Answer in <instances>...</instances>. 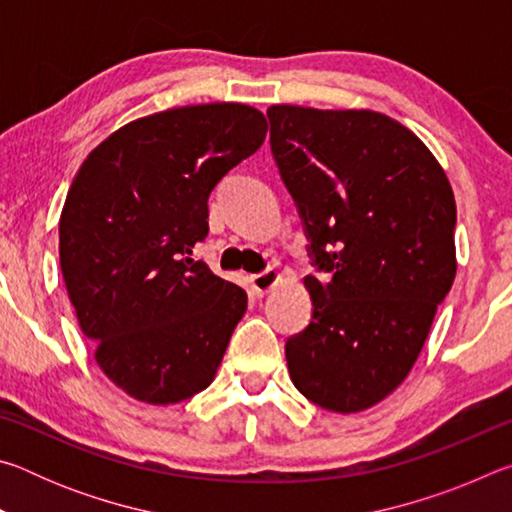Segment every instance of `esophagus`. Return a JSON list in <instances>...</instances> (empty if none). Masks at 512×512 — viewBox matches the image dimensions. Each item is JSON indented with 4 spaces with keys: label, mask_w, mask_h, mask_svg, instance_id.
Masks as SVG:
<instances>
[{
    "label": "esophagus",
    "mask_w": 512,
    "mask_h": 512,
    "mask_svg": "<svg viewBox=\"0 0 512 512\" xmlns=\"http://www.w3.org/2000/svg\"><path fill=\"white\" fill-rule=\"evenodd\" d=\"M277 282H280V273H277L275 268H266V271H262V273L250 275V287H253L257 296H266V293L271 291Z\"/></svg>",
    "instance_id": "1"
}]
</instances>
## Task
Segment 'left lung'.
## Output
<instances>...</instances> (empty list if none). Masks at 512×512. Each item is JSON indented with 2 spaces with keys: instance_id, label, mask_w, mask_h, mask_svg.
Returning a JSON list of instances; mask_svg holds the SVG:
<instances>
[{
  "instance_id": "1",
  "label": "left lung",
  "mask_w": 512,
  "mask_h": 512,
  "mask_svg": "<svg viewBox=\"0 0 512 512\" xmlns=\"http://www.w3.org/2000/svg\"><path fill=\"white\" fill-rule=\"evenodd\" d=\"M271 153L305 225L311 320L284 345L291 381L336 413L409 375L456 275V203L431 151L372 110L271 106Z\"/></svg>"
}]
</instances>
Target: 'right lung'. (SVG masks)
Instances as JSON below:
<instances>
[{"mask_svg":"<svg viewBox=\"0 0 512 512\" xmlns=\"http://www.w3.org/2000/svg\"><path fill=\"white\" fill-rule=\"evenodd\" d=\"M266 119L244 103H203L131 121L81 164L60 214V268L94 359L146 404L212 384L248 296L192 248L207 198L253 155Z\"/></svg>","mask_w":512,"mask_h":512,"instance_id":"right-lung-1","label":"right lung"}]
</instances>
